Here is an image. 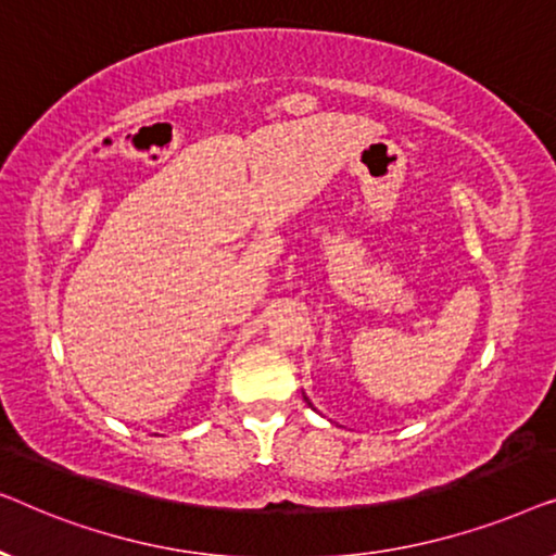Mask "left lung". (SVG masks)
<instances>
[{
  "mask_svg": "<svg viewBox=\"0 0 556 556\" xmlns=\"http://www.w3.org/2000/svg\"><path fill=\"white\" fill-rule=\"evenodd\" d=\"M303 397H306V394H303ZM306 402H308V397H306ZM308 405H311V402H308Z\"/></svg>",
  "mask_w": 556,
  "mask_h": 556,
  "instance_id": "8db88e82",
  "label": "left lung"
}]
</instances>
